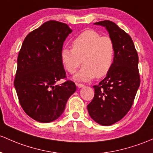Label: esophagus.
<instances>
[{
	"label": "esophagus",
	"mask_w": 153,
	"mask_h": 153,
	"mask_svg": "<svg viewBox=\"0 0 153 153\" xmlns=\"http://www.w3.org/2000/svg\"><path fill=\"white\" fill-rule=\"evenodd\" d=\"M76 84L77 86L78 87V88H83V87H84V85L83 84H81V83H75Z\"/></svg>",
	"instance_id": "1"
}]
</instances>
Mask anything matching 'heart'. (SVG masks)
<instances>
[{
    "instance_id": "heart-1",
    "label": "heart",
    "mask_w": 153,
    "mask_h": 153,
    "mask_svg": "<svg viewBox=\"0 0 153 153\" xmlns=\"http://www.w3.org/2000/svg\"><path fill=\"white\" fill-rule=\"evenodd\" d=\"M73 48H63L60 57L63 67L73 74L83 63V66L74 78L80 81H89L102 78L108 74L113 66L115 46L108 36H102L94 30L83 32L73 41Z\"/></svg>"
}]
</instances>
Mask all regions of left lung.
I'll return each instance as SVG.
<instances>
[{"mask_svg":"<svg viewBox=\"0 0 153 153\" xmlns=\"http://www.w3.org/2000/svg\"><path fill=\"white\" fill-rule=\"evenodd\" d=\"M96 25L106 28L115 46V56L110 71L94 85V97L87 106L89 115L97 123L110 126L121 120L131 107L140 85L139 57L128 34L109 20Z\"/></svg>","mask_w":153,"mask_h":153,"instance_id":"obj_1","label":"left lung"}]
</instances>
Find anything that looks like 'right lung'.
I'll use <instances>...</instances> for the list:
<instances>
[{
    "label": "right lung",
    "mask_w": 153,
    "mask_h": 153,
    "mask_svg": "<svg viewBox=\"0 0 153 153\" xmlns=\"http://www.w3.org/2000/svg\"><path fill=\"white\" fill-rule=\"evenodd\" d=\"M73 32L68 25L51 21L27 36L17 58L14 87L24 111L41 123L61 116L76 85L68 80L60 57L63 43Z\"/></svg>",
    "instance_id": "add662e5"
}]
</instances>
